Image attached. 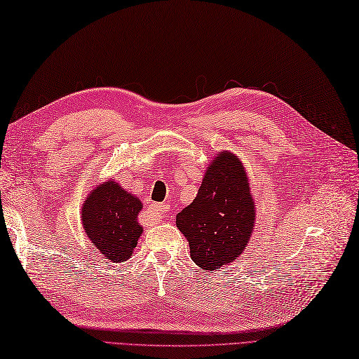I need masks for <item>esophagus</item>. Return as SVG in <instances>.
<instances>
[{"mask_svg":"<svg viewBox=\"0 0 359 359\" xmlns=\"http://www.w3.org/2000/svg\"><path fill=\"white\" fill-rule=\"evenodd\" d=\"M168 211H170V205H166V203H152L151 205V212L157 217H165Z\"/></svg>","mask_w":359,"mask_h":359,"instance_id":"34e87169","label":"esophagus"}]
</instances>
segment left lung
<instances>
[{"instance_id": "left-lung-1", "label": "left lung", "mask_w": 359, "mask_h": 359, "mask_svg": "<svg viewBox=\"0 0 359 359\" xmlns=\"http://www.w3.org/2000/svg\"><path fill=\"white\" fill-rule=\"evenodd\" d=\"M255 215L245 170L238 157L222 151L175 224L188 239L196 265L212 271L239 257L251 238Z\"/></svg>"}]
</instances>
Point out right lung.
<instances>
[{"instance_id":"right-lung-1","label":"right lung","mask_w":359,"mask_h":359,"mask_svg":"<svg viewBox=\"0 0 359 359\" xmlns=\"http://www.w3.org/2000/svg\"><path fill=\"white\" fill-rule=\"evenodd\" d=\"M142 202L114 180L98 185L83 203V228L106 259L131 257L143 228L137 222Z\"/></svg>"}]
</instances>
